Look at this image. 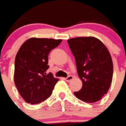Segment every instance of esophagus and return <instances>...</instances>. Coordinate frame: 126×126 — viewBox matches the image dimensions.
I'll use <instances>...</instances> for the list:
<instances>
[{
	"instance_id": "esophagus-1",
	"label": "esophagus",
	"mask_w": 126,
	"mask_h": 126,
	"mask_svg": "<svg viewBox=\"0 0 126 126\" xmlns=\"http://www.w3.org/2000/svg\"><path fill=\"white\" fill-rule=\"evenodd\" d=\"M73 77L72 76H68L67 78H65L64 80L66 81V82H70V81H71L73 80Z\"/></svg>"
}]
</instances>
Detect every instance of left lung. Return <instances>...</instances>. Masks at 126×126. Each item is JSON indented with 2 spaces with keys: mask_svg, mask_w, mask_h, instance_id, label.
<instances>
[{
  "mask_svg": "<svg viewBox=\"0 0 126 126\" xmlns=\"http://www.w3.org/2000/svg\"><path fill=\"white\" fill-rule=\"evenodd\" d=\"M67 42L82 82L81 89L74 95L86 103L100 100L108 92L113 76V62L108 49L94 37L72 38Z\"/></svg>",
  "mask_w": 126,
  "mask_h": 126,
  "instance_id": "1",
  "label": "left lung"
}]
</instances>
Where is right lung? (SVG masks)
<instances>
[{"label": "right lung", "instance_id": "obj_1", "mask_svg": "<svg viewBox=\"0 0 126 126\" xmlns=\"http://www.w3.org/2000/svg\"><path fill=\"white\" fill-rule=\"evenodd\" d=\"M62 39L32 37L26 40L16 53L14 62V84L28 103L39 104L48 98L59 81L49 68L48 54Z\"/></svg>", "mask_w": 126, "mask_h": 126}]
</instances>
